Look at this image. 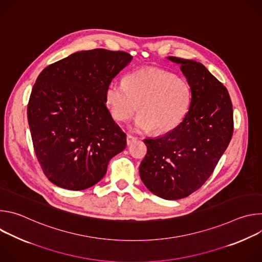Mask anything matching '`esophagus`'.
<instances>
[{"mask_svg":"<svg viewBox=\"0 0 262 262\" xmlns=\"http://www.w3.org/2000/svg\"><path fill=\"white\" fill-rule=\"evenodd\" d=\"M137 140H138V139H137L136 137L130 136V135H127V137H126V143H127V145H132V144L135 143Z\"/></svg>","mask_w":262,"mask_h":262,"instance_id":"esophagus-1","label":"esophagus"}]
</instances>
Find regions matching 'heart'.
Wrapping results in <instances>:
<instances>
[{"mask_svg":"<svg viewBox=\"0 0 262 262\" xmlns=\"http://www.w3.org/2000/svg\"><path fill=\"white\" fill-rule=\"evenodd\" d=\"M192 100L189 81L175 73L143 68L128 73L123 84L111 83L105 101L111 115L118 122L128 121L137 112L134 122L137 132L163 135L176 128L188 114Z\"/></svg>","mask_w":262,"mask_h":262,"instance_id":"obj_1","label":"heart"}]
</instances>
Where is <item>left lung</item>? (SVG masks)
<instances>
[{
  "label": "left lung",
  "instance_id": "left-lung-1",
  "mask_svg": "<svg viewBox=\"0 0 262 262\" xmlns=\"http://www.w3.org/2000/svg\"><path fill=\"white\" fill-rule=\"evenodd\" d=\"M180 65L192 87L188 114L170 133L147 139L140 165L146 188L166 200H178L199 190L212 174L233 134L229 93L201 63L168 57Z\"/></svg>",
  "mask_w": 262,
  "mask_h": 262
}]
</instances>
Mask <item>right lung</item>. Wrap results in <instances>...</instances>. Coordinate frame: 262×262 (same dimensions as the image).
<instances>
[{
	"label": "right lung",
	"instance_id": "right-lung-1",
	"mask_svg": "<svg viewBox=\"0 0 262 262\" xmlns=\"http://www.w3.org/2000/svg\"><path fill=\"white\" fill-rule=\"evenodd\" d=\"M125 52L95 49L46 67L28 103L35 155L51 182L81 191L97 183L126 135L112 118L105 91L132 61Z\"/></svg>",
	"mask_w": 262,
	"mask_h": 262
}]
</instances>
